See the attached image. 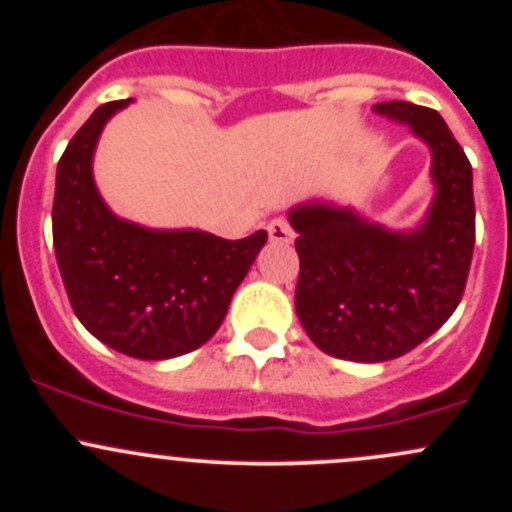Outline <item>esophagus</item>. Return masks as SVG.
Here are the masks:
<instances>
[{
	"label": "esophagus",
	"mask_w": 512,
	"mask_h": 512,
	"mask_svg": "<svg viewBox=\"0 0 512 512\" xmlns=\"http://www.w3.org/2000/svg\"><path fill=\"white\" fill-rule=\"evenodd\" d=\"M267 232H270V240L280 242V245H287V242H292V237H294V230H292V225H289L287 218L270 220Z\"/></svg>",
	"instance_id": "34e87169"
}]
</instances>
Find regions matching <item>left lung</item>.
<instances>
[{
  "instance_id": "left-lung-1",
  "label": "left lung",
  "mask_w": 512,
  "mask_h": 512,
  "mask_svg": "<svg viewBox=\"0 0 512 512\" xmlns=\"http://www.w3.org/2000/svg\"><path fill=\"white\" fill-rule=\"evenodd\" d=\"M376 113L411 123L431 146L436 200L414 232L369 225L352 210L304 205L289 213L299 232L294 307L322 352L389 361L426 342L456 312L476 245L471 160L433 108L379 103Z\"/></svg>"
}]
</instances>
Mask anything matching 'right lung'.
<instances>
[{
    "instance_id": "right-lung-1",
    "label": "right lung",
    "mask_w": 512,
    "mask_h": 512,
    "mask_svg": "<svg viewBox=\"0 0 512 512\" xmlns=\"http://www.w3.org/2000/svg\"><path fill=\"white\" fill-rule=\"evenodd\" d=\"M126 103L98 106L66 146L56 168L51 230L79 322L116 352L158 361L193 352L218 332L267 232L223 240L118 220L98 195L91 156L103 123Z\"/></svg>"
}]
</instances>
